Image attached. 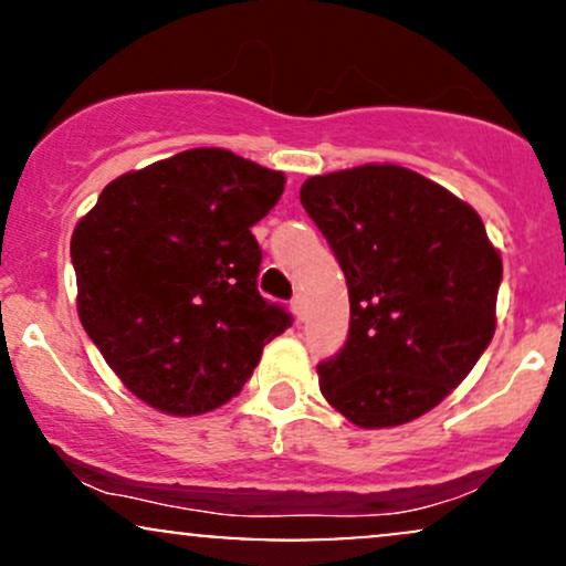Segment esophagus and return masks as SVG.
<instances>
[{
	"mask_svg": "<svg viewBox=\"0 0 566 566\" xmlns=\"http://www.w3.org/2000/svg\"><path fill=\"white\" fill-rule=\"evenodd\" d=\"M292 314H295L301 322L305 319V297L303 295L292 297Z\"/></svg>",
	"mask_w": 566,
	"mask_h": 566,
	"instance_id": "esophagus-1",
	"label": "esophagus"
}]
</instances>
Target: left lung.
<instances>
[{"label": "left lung", "mask_w": 566, "mask_h": 566, "mask_svg": "<svg viewBox=\"0 0 566 566\" xmlns=\"http://www.w3.org/2000/svg\"><path fill=\"white\" fill-rule=\"evenodd\" d=\"M301 201L350 301L346 348L319 367L324 399L359 428L418 420L495 335L497 247L471 205L388 161L314 175Z\"/></svg>", "instance_id": "left-lung-1"}]
</instances>
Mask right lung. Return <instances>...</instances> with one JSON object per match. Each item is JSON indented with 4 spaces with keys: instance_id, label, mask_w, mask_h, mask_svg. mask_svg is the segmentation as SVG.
Returning a JSON list of instances; mask_svg holds the SVG:
<instances>
[{
    "instance_id": "add662e5",
    "label": "right lung",
    "mask_w": 566,
    "mask_h": 566,
    "mask_svg": "<svg viewBox=\"0 0 566 566\" xmlns=\"http://www.w3.org/2000/svg\"><path fill=\"white\" fill-rule=\"evenodd\" d=\"M284 172L188 148L112 180L71 233L76 311L116 378L175 418L233 399L290 314L258 292L252 226Z\"/></svg>"
}]
</instances>
